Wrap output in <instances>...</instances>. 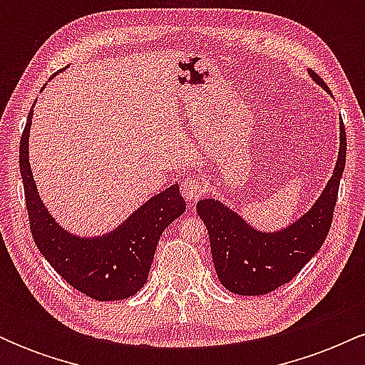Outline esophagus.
<instances>
[{"label":"esophagus","mask_w":365,"mask_h":365,"mask_svg":"<svg viewBox=\"0 0 365 365\" xmlns=\"http://www.w3.org/2000/svg\"><path fill=\"white\" fill-rule=\"evenodd\" d=\"M180 192H182L183 199H185L187 202H195L197 199H200V195H204L206 187H204L202 180L200 178H187L183 180Z\"/></svg>","instance_id":"34e87169"}]
</instances>
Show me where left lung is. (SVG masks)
Listing matches in <instances>:
<instances>
[{
  "label": "left lung",
  "instance_id": "8db88e82",
  "mask_svg": "<svg viewBox=\"0 0 365 365\" xmlns=\"http://www.w3.org/2000/svg\"><path fill=\"white\" fill-rule=\"evenodd\" d=\"M309 75L328 91L319 75ZM345 159L346 133L341 120L340 150L333 177L316 204L279 232H259L216 199L197 202V212L209 233L217 278L226 290L237 295H266L302 271L328 237Z\"/></svg>",
  "mask_w": 365,
  "mask_h": 365
}]
</instances>
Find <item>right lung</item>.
I'll return each instance as SVG.
<instances>
[{
  "label": "right lung",
  "instance_id": "right-lung-1",
  "mask_svg": "<svg viewBox=\"0 0 365 365\" xmlns=\"http://www.w3.org/2000/svg\"><path fill=\"white\" fill-rule=\"evenodd\" d=\"M32 113L34 110L29 111L20 139V173L37 249L66 283L91 299L108 302L135 295L148 282L159 237L185 212L180 187L175 183L150 197L111 233L92 238L72 235L44 207L32 177L29 163Z\"/></svg>",
  "mask_w": 365,
  "mask_h": 365
}]
</instances>
